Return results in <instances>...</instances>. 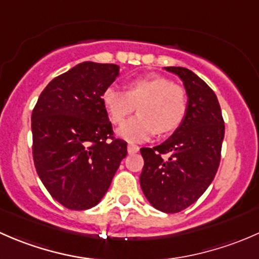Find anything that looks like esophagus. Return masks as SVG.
<instances>
[{
  "label": "esophagus",
  "mask_w": 259,
  "mask_h": 259,
  "mask_svg": "<svg viewBox=\"0 0 259 259\" xmlns=\"http://www.w3.org/2000/svg\"><path fill=\"white\" fill-rule=\"evenodd\" d=\"M139 151V146L135 144H129L127 145V153L129 154H135Z\"/></svg>",
  "instance_id": "1"
}]
</instances>
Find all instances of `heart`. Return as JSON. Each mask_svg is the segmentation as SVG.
<instances>
[{
	"label": "heart",
	"mask_w": 259,
	"mask_h": 259,
	"mask_svg": "<svg viewBox=\"0 0 259 259\" xmlns=\"http://www.w3.org/2000/svg\"><path fill=\"white\" fill-rule=\"evenodd\" d=\"M103 105L114 124H121L137 106L138 114L117 129V135L132 143L150 139L155 133L176 130L188 111L184 88L163 76H146L126 83V93L109 86L101 95Z\"/></svg>",
	"instance_id": "heart-1"
}]
</instances>
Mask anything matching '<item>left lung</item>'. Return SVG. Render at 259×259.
Here are the masks:
<instances>
[{"label":"left lung","mask_w":259,"mask_h":259,"mask_svg":"<svg viewBox=\"0 0 259 259\" xmlns=\"http://www.w3.org/2000/svg\"><path fill=\"white\" fill-rule=\"evenodd\" d=\"M178 75L188 95V111L169 139L142 148L143 193L155 209L178 213L199 199L213 182L221 161L224 120L215 94L185 67H164ZM169 153L168 159H163Z\"/></svg>","instance_id":"1"}]
</instances>
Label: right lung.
Instances as JSON below:
<instances>
[{
  "mask_svg": "<svg viewBox=\"0 0 259 259\" xmlns=\"http://www.w3.org/2000/svg\"><path fill=\"white\" fill-rule=\"evenodd\" d=\"M119 66L85 61L44 89L31 116L36 171L55 200L71 210L93 208L126 156L103 105Z\"/></svg>",
  "mask_w": 259,
  "mask_h": 259,
  "instance_id": "1",
  "label": "right lung"
}]
</instances>
